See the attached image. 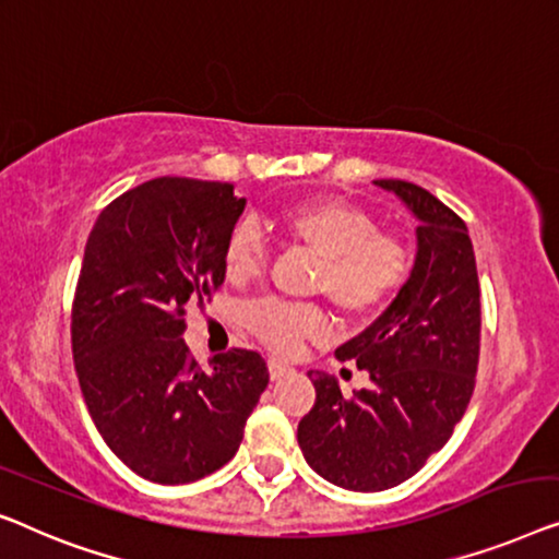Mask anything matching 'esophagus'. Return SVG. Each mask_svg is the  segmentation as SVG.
<instances>
[{
  "instance_id": "1",
  "label": "esophagus",
  "mask_w": 559,
  "mask_h": 559,
  "mask_svg": "<svg viewBox=\"0 0 559 559\" xmlns=\"http://www.w3.org/2000/svg\"><path fill=\"white\" fill-rule=\"evenodd\" d=\"M269 372H271V380H281V377L290 374V367L283 365L281 359H269Z\"/></svg>"
}]
</instances>
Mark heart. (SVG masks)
<instances>
[{"instance_id":"b5f03b06","label":"heart","mask_w":559,"mask_h":559,"mask_svg":"<svg viewBox=\"0 0 559 559\" xmlns=\"http://www.w3.org/2000/svg\"><path fill=\"white\" fill-rule=\"evenodd\" d=\"M283 240L319 258L311 290L324 294L347 319L380 313L413 273V250L397 233L380 230L372 212L359 204L313 198L286 204L271 217ZM269 250L253 223H238L223 246L227 281L250 283L261 276ZM250 332L278 355H294L306 340L326 332V313L313 304L261 298L242 313Z\"/></svg>"}]
</instances>
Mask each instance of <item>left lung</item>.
<instances>
[{"mask_svg":"<svg viewBox=\"0 0 559 559\" xmlns=\"http://www.w3.org/2000/svg\"><path fill=\"white\" fill-rule=\"evenodd\" d=\"M374 185L418 217L413 273L382 317L336 349L342 361L357 359L372 384L347 397L334 377L311 369L317 403L298 423L306 463L349 491L392 489L445 445L474 395L481 352V288L466 223L418 185Z\"/></svg>","mask_w":559,"mask_h":559,"instance_id":"left-lung-1","label":"left lung"}]
</instances>
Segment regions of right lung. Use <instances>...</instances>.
Returning <instances> with one entry per match:
<instances>
[{"label":"right lung","mask_w":559,"mask_h":559,"mask_svg":"<svg viewBox=\"0 0 559 559\" xmlns=\"http://www.w3.org/2000/svg\"><path fill=\"white\" fill-rule=\"evenodd\" d=\"M230 182L156 177L116 198L85 242L70 340L106 445L154 484H190L238 453L269 384L253 349L210 372L182 340L187 306L223 286V246L246 210Z\"/></svg>","instance_id":"right-lung-1"}]
</instances>
